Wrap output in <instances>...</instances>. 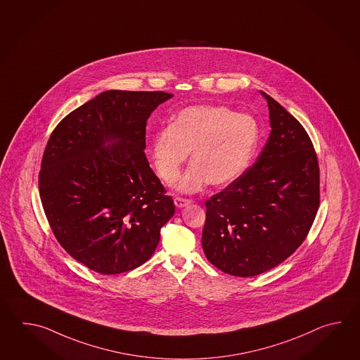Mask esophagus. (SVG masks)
<instances>
[{
  "label": "esophagus",
  "instance_id": "34e87169",
  "mask_svg": "<svg viewBox=\"0 0 360 360\" xmlns=\"http://www.w3.org/2000/svg\"><path fill=\"white\" fill-rule=\"evenodd\" d=\"M174 202H175V206L177 208H183V207H186L191 203L189 199L180 198V197H176V198L174 199Z\"/></svg>",
  "mask_w": 360,
  "mask_h": 360
}]
</instances>
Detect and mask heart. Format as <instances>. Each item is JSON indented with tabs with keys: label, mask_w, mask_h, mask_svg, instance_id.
I'll return each mask as SVG.
<instances>
[{
	"label": "heart",
	"mask_w": 360,
	"mask_h": 360,
	"mask_svg": "<svg viewBox=\"0 0 360 360\" xmlns=\"http://www.w3.org/2000/svg\"><path fill=\"white\" fill-rule=\"evenodd\" d=\"M260 139L252 115L224 105H194L179 112L152 141L154 169L163 183L176 180L188 154L191 165L176 189L195 193L207 184L226 186L251 165Z\"/></svg>",
	"instance_id": "1"
}]
</instances>
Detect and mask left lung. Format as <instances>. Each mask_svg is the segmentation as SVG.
I'll return each instance as SVG.
<instances>
[{
  "label": "left lung",
  "mask_w": 360,
  "mask_h": 360,
  "mask_svg": "<svg viewBox=\"0 0 360 360\" xmlns=\"http://www.w3.org/2000/svg\"><path fill=\"white\" fill-rule=\"evenodd\" d=\"M268 101L270 135L256 162L206 202L202 247L224 273L259 276L299 248L319 207V165L301 123Z\"/></svg>",
  "instance_id": "1"
}]
</instances>
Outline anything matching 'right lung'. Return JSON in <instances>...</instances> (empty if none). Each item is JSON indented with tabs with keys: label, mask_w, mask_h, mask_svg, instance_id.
<instances>
[{
	"label": "right lung",
	"mask_w": 360,
	"mask_h": 360,
	"mask_svg": "<svg viewBox=\"0 0 360 360\" xmlns=\"http://www.w3.org/2000/svg\"><path fill=\"white\" fill-rule=\"evenodd\" d=\"M172 96L101 92L64 117L47 141L39 176L47 221L61 247L96 273L143 265L175 214L144 153L146 121Z\"/></svg>",
	"instance_id": "obj_1"
}]
</instances>
